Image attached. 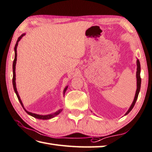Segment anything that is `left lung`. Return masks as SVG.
I'll return each instance as SVG.
<instances>
[{
    "label": "left lung",
    "mask_w": 152,
    "mask_h": 152,
    "mask_svg": "<svg viewBox=\"0 0 152 152\" xmlns=\"http://www.w3.org/2000/svg\"><path fill=\"white\" fill-rule=\"evenodd\" d=\"M140 71H141V67H140V63L139 59L137 60V72H136V78H137V90H136V93H135V97L134 99V102H133L132 104L130 106L129 109L128 110V111H127V113L125 114V115L128 114L130 111H132V110L133 109V107H134V105L135 104V102H136L138 95H139V93L140 91V87H141V81H142V79H141L140 77Z\"/></svg>",
    "instance_id": "obj_1"
}]
</instances>
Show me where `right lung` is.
Here are the masks:
<instances>
[{"mask_svg":"<svg viewBox=\"0 0 152 152\" xmlns=\"http://www.w3.org/2000/svg\"><path fill=\"white\" fill-rule=\"evenodd\" d=\"M24 35H25V33L23 34H21L20 37H18L17 41V42H16L15 47V59H14V61H13V64H12V70H13L12 85H13V88H14L15 94H16V95H17V97H18V101H19V102L20 103L21 105H22V107H23L24 110H25V111H26V113H27L28 114V115L33 116V117H34V118H37V119H51V118H54V117L57 116V115H58V114H59V113L61 112V111H62V110H63L62 109H61V110H58L57 111H56V112L53 113H52V114H49V115H38V114L29 112V111H26V110H25V109L24 108L23 104L22 102H21V99H20V97H19V95H18V91H17V87H16V83H15V79H16V78H15V76H16V75H15V66H16V63H17V45H18V41H20V40L21 39V38H22V37H23ZM67 87H68V86H66V87H65V89H64V91H63V94H64V95H65V91H66V89H67Z\"/></svg>","mask_w":152,"mask_h":152,"instance_id":"1","label":"right lung"}]
</instances>
